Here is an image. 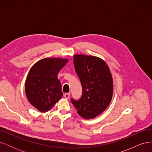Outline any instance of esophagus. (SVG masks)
Masks as SVG:
<instances>
[{
    "label": "esophagus",
    "mask_w": 152,
    "mask_h": 152,
    "mask_svg": "<svg viewBox=\"0 0 152 152\" xmlns=\"http://www.w3.org/2000/svg\"><path fill=\"white\" fill-rule=\"evenodd\" d=\"M70 93H65V94H64V97H65L66 99H68V98H70Z\"/></svg>",
    "instance_id": "esophagus-1"
}]
</instances>
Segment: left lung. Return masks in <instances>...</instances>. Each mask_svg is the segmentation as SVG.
Here are the masks:
<instances>
[{"instance_id": "left-lung-1", "label": "left lung", "mask_w": 152, "mask_h": 152, "mask_svg": "<svg viewBox=\"0 0 152 152\" xmlns=\"http://www.w3.org/2000/svg\"><path fill=\"white\" fill-rule=\"evenodd\" d=\"M73 64L82 88L79 100L71 99L78 114L86 119L97 117L107 108L113 95V79L111 72L99 58L76 54Z\"/></svg>"}]
</instances>
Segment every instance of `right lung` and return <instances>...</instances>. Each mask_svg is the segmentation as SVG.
Instances as JSON below:
<instances>
[{
	"mask_svg": "<svg viewBox=\"0 0 152 152\" xmlns=\"http://www.w3.org/2000/svg\"><path fill=\"white\" fill-rule=\"evenodd\" d=\"M68 61L47 58L31 68L25 82V93L30 104L40 112L49 111L61 98L63 92L58 73Z\"/></svg>",
	"mask_w": 152,
	"mask_h": 152,
	"instance_id": "add662e5",
	"label": "right lung"
}]
</instances>
